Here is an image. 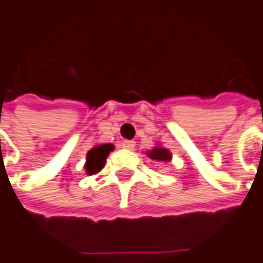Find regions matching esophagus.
I'll return each mask as SVG.
<instances>
[{
	"mask_svg": "<svg viewBox=\"0 0 263 263\" xmlns=\"http://www.w3.org/2000/svg\"><path fill=\"white\" fill-rule=\"evenodd\" d=\"M121 146L124 147V149H128V150H133L135 149L136 143L133 140H124V142L121 143Z\"/></svg>",
	"mask_w": 263,
	"mask_h": 263,
	"instance_id": "34e87169",
	"label": "esophagus"
}]
</instances>
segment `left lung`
<instances>
[{
    "label": "left lung",
    "instance_id": "left-lung-1",
    "mask_svg": "<svg viewBox=\"0 0 263 263\" xmlns=\"http://www.w3.org/2000/svg\"><path fill=\"white\" fill-rule=\"evenodd\" d=\"M150 159H153V160H157V162H169L170 159H172V155H170V152L167 149H163V147H155V149L152 150L147 153Z\"/></svg>",
    "mask_w": 263,
    "mask_h": 263
}]
</instances>
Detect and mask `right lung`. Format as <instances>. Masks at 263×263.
I'll return each instance as SVG.
<instances>
[{
  "label": "right lung",
  "instance_id": "obj_1",
  "mask_svg": "<svg viewBox=\"0 0 263 263\" xmlns=\"http://www.w3.org/2000/svg\"><path fill=\"white\" fill-rule=\"evenodd\" d=\"M113 149V144H100V146H96L94 149L90 150V152L87 153V173H88V175H94V173H97L99 170L103 169L107 156L110 155V152Z\"/></svg>",
  "mask_w": 263,
  "mask_h": 263
}]
</instances>
